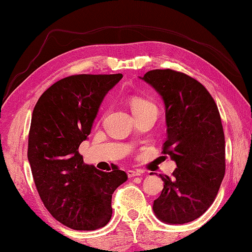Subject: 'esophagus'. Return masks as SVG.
<instances>
[{"label": "esophagus", "mask_w": 252, "mask_h": 252, "mask_svg": "<svg viewBox=\"0 0 252 252\" xmlns=\"http://www.w3.org/2000/svg\"><path fill=\"white\" fill-rule=\"evenodd\" d=\"M126 174H127V176H129V178H133V176H140L142 174V172L139 171V170H137V171L129 170L126 172Z\"/></svg>", "instance_id": "1"}]
</instances>
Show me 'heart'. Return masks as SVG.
Returning a JSON list of instances; mask_svg holds the SVG:
<instances>
[{
	"label": "heart",
	"mask_w": 252,
	"mask_h": 252,
	"mask_svg": "<svg viewBox=\"0 0 252 252\" xmlns=\"http://www.w3.org/2000/svg\"><path fill=\"white\" fill-rule=\"evenodd\" d=\"M131 107L134 114L142 113V112H154V113L158 114V107L157 105L146 97L142 96H132L130 99Z\"/></svg>",
	"instance_id": "b5f03b06"
}]
</instances>
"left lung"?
Returning a JSON list of instances; mask_svg holds the SVG:
<instances>
[{
  "mask_svg": "<svg viewBox=\"0 0 252 252\" xmlns=\"http://www.w3.org/2000/svg\"><path fill=\"white\" fill-rule=\"evenodd\" d=\"M142 79L163 97L167 126L163 154L176 163L171 178L160 175L164 188L154 213L165 223L192 222L215 200L225 175L219 108L208 90L183 72L150 70Z\"/></svg>",
  "mask_w": 252,
  "mask_h": 252,
  "instance_id": "1",
  "label": "left lung"
}]
</instances>
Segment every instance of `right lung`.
<instances>
[{"label": "right lung", "instance_id": "obj_1", "mask_svg": "<svg viewBox=\"0 0 252 252\" xmlns=\"http://www.w3.org/2000/svg\"><path fill=\"white\" fill-rule=\"evenodd\" d=\"M122 77L63 78L45 90L33 107L28 136L33 182L51 215L73 230L93 231L110 222L112 194L127 179L116 165L103 172L85 164L78 150L104 96Z\"/></svg>", "mask_w": 252, "mask_h": 252}]
</instances>
